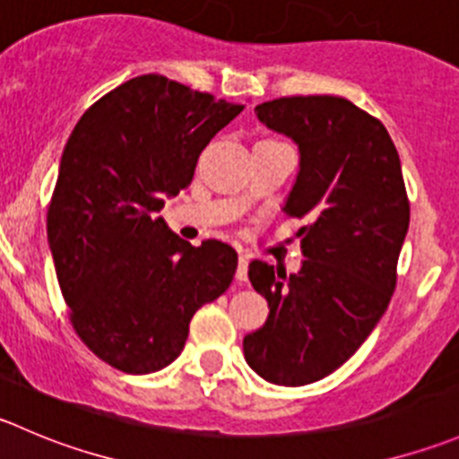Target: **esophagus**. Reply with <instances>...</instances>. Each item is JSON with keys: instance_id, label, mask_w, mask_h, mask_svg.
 <instances>
[{"instance_id": "34e87169", "label": "esophagus", "mask_w": 459, "mask_h": 459, "mask_svg": "<svg viewBox=\"0 0 459 459\" xmlns=\"http://www.w3.org/2000/svg\"><path fill=\"white\" fill-rule=\"evenodd\" d=\"M235 278L239 280V282H247V278H248V255H239V260H238V271H235Z\"/></svg>"}]
</instances>
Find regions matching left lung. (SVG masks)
<instances>
[{
	"label": "left lung",
	"mask_w": 459,
	"mask_h": 459,
	"mask_svg": "<svg viewBox=\"0 0 459 459\" xmlns=\"http://www.w3.org/2000/svg\"><path fill=\"white\" fill-rule=\"evenodd\" d=\"M255 114L298 145L282 211L307 226L298 230L305 255L298 273L248 264L269 316L244 336V359L264 381L293 388L341 368L385 314L411 206L388 130L345 98H278Z\"/></svg>",
	"instance_id": "1"
}]
</instances>
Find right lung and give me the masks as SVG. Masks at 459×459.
Wrapping results in <instances>:
<instances>
[{
    "mask_svg": "<svg viewBox=\"0 0 459 459\" xmlns=\"http://www.w3.org/2000/svg\"><path fill=\"white\" fill-rule=\"evenodd\" d=\"M242 109L166 75H136L93 102L66 141L48 248L75 333L117 370L170 366L195 311L233 282L229 244L193 247L157 212L188 188L202 150Z\"/></svg>",
    "mask_w": 459,
    "mask_h": 459,
    "instance_id": "obj_1",
    "label": "right lung"
}]
</instances>
